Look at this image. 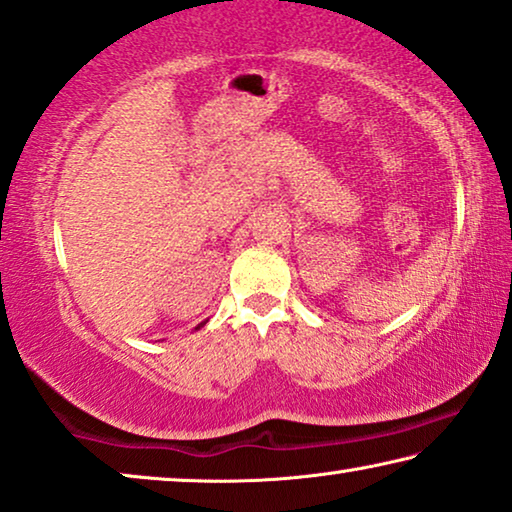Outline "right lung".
Segmentation results:
<instances>
[{"label": "right lung", "mask_w": 512, "mask_h": 512, "mask_svg": "<svg viewBox=\"0 0 512 512\" xmlns=\"http://www.w3.org/2000/svg\"><path fill=\"white\" fill-rule=\"evenodd\" d=\"M206 325V320L204 322H199V325L197 327H194V331H197V329H201V327H204Z\"/></svg>", "instance_id": "1"}]
</instances>
